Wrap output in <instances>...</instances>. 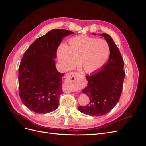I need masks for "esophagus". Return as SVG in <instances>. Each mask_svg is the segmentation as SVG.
<instances>
[{
    "instance_id": "obj_1",
    "label": "esophagus",
    "mask_w": 146,
    "mask_h": 146,
    "mask_svg": "<svg viewBox=\"0 0 146 146\" xmlns=\"http://www.w3.org/2000/svg\"><path fill=\"white\" fill-rule=\"evenodd\" d=\"M77 75V72H70L69 74H68L66 78L68 83H72L73 84L75 82V81H76ZM71 90H72V88H71Z\"/></svg>"
}]
</instances>
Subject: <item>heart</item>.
I'll list each match as a JSON object with an SVG mask.
<instances>
[{"mask_svg": "<svg viewBox=\"0 0 146 146\" xmlns=\"http://www.w3.org/2000/svg\"><path fill=\"white\" fill-rule=\"evenodd\" d=\"M110 54V46L104 39L80 35L72 38L68 46L61 45L58 58L64 69L68 70L78 61L84 71L91 73L102 66Z\"/></svg>", "mask_w": 146, "mask_h": 146, "instance_id": "heart-1", "label": "heart"}]
</instances>
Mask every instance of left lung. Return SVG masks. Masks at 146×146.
<instances>
[{"mask_svg": "<svg viewBox=\"0 0 146 146\" xmlns=\"http://www.w3.org/2000/svg\"><path fill=\"white\" fill-rule=\"evenodd\" d=\"M100 35L108 44L110 55L102 68L86 76L88 86L82 92L89 97L90 102L86 106L78 107L80 112L92 116L104 115L115 107L120 99L125 76L124 62L117 46L109 35Z\"/></svg>", "mask_w": 146, "mask_h": 146, "instance_id": "left-lung-1", "label": "left lung"}]
</instances>
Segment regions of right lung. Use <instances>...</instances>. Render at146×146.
Segmentation results:
<instances>
[{"label": "right lung", "mask_w": 146, "mask_h": 146, "mask_svg": "<svg viewBox=\"0 0 146 146\" xmlns=\"http://www.w3.org/2000/svg\"><path fill=\"white\" fill-rule=\"evenodd\" d=\"M74 33L68 30H52L35 40L25 52L19 67V94L31 111L44 114L58 108L63 92L64 74L56 69L54 59L63 39Z\"/></svg>", "instance_id": "1"}]
</instances>
